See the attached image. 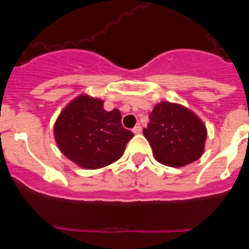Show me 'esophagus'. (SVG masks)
<instances>
[{"instance_id": "obj_1", "label": "esophagus", "mask_w": 249, "mask_h": 249, "mask_svg": "<svg viewBox=\"0 0 249 249\" xmlns=\"http://www.w3.org/2000/svg\"><path fill=\"white\" fill-rule=\"evenodd\" d=\"M141 132H142V127L141 126H136L135 128H133V133H135V135H140Z\"/></svg>"}]
</instances>
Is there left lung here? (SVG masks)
Masks as SVG:
<instances>
[{"label":"left lung","mask_w":249,"mask_h":249,"mask_svg":"<svg viewBox=\"0 0 249 249\" xmlns=\"http://www.w3.org/2000/svg\"><path fill=\"white\" fill-rule=\"evenodd\" d=\"M143 135L160 163L183 167L203 155L207 128L203 121L190 108L163 101L157 103L149 114Z\"/></svg>","instance_id":"left-lung-1"}]
</instances>
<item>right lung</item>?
<instances>
[{
  "label": "right lung",
  "mask_w": 249,
  "mask_h": 249,
  "mask_svg": "<svg viewBox=\"0 0 249 249\" xmlns=\"http://www.w3.org/2000/svg\"><path fill=\"white\" fill-rule=\"evenodd\" d=\"M59 151L77 166L98 169L122 157L133 133L123 128L117 108L106 111L103 101L80 94L61 111L53 127Z\"/></svg>",
  "instance_id": "add662e5"
}]
</instances>
